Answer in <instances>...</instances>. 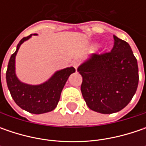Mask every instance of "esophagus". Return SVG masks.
I'll return each mask as SVG.
<instances>
[{
	"label": "esophagus",
	"instance_id": "obj_1",
	"mask_svg": "<svg viewBox=\"0 0 146 146\" xmlns=\"http://www.w3.org/2000/svg\"><path fill=\"white\" fill-rule=\"evenodd\" d=\"M72 66L76 68V70L78 68V66H80V62H79V61H73L72 62Z\"/></svg>",
	"mask_w": 146,
	"mask_h": 146
}]
</instances>
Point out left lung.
Returning a JSON list of instances; mask_svg holds the SVG:
<instances>
[{
  "label": "left lung",
  "instance_id": "obj_1",
  "mask_svg": "<svg viewBox=\"0 0 146 146\" xmlns=\"http://www.w3.org/2000/svg\"><path fill=\"white\" fill-rule=\"evenodd\" d=\"M112 49L94 53L78 67L81 93L89 109L112 114L123 109L136 93L139 81L137 58L130 45L114 36Z\"/></svg>",
  "mask_w": 146,
  "mask_h": 146
}]
</instances>
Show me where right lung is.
Listing matches in <instances>:
<instances>
[{"label": "right lung", "mask_w": 146, "mask_h": 146, "mask_svg": "<svg viewBox=\"0 0 146 146\" xmlns=\"http://www.w3.org/2000/svg\"><path fill=\"white\" fill-rule=\"evenodd\" d=\"M31 36L23 37L18 44L16 51L11 55L6 70V82L15 103L24 110L39 115L52 111L56 108L66 82L76 69L67 67L58 70L48 81L39 85H30L19 81L15 75V56L20 45Z\"/></svg>", "instance_id": "add662e5"}]
</instances>
